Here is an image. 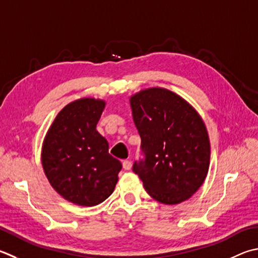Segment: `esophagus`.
I'll use <instances>...</instances> for the list:
<instances>
[{
    "label": "esophagus",
    "instance_id": "obj_1",
    "mask_svg": "<svg viewBox=\"0 0 258 258\" xmlns=\"http://www.w3.org/2000/svg\"><path fill=\"white\" fill-rule=\"evenodd\" d=\"M123 168L125 170H130L131 168H132V162L130 160H124L123 161Z\"/></svg>",
    "mask_w": 258,
    "mask_h": 258
}]
</instances>
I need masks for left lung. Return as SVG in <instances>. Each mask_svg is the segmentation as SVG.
Wrapping results in <instances>:
<instances>
[{
  "instance_id": "8db88e82",
  "label": "left lung",
  "mask_w": 258,
  "mask_h": 258,
  "mask_svg": "<svg viewBox=\"0 0 258 258\" xmlns=\"http://www.w3.org/2000/svg\"><path fill=\"white\" fill-rule=\"evenodd\" d=\"M130 102L142 153L133 171L158 202L177 204L189 199L203 184L210 165L203 120L182 98L166 89H147Z\"/></svg>"
}]
</instances>
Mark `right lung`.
<instances>
[{
    "label": "right lung",
    "mask_w": 258,
    "mask_h": 258,
    "mask_svg": "<svg viewBox=\"0 0 258 258\" xmlns=\"http://www.w3.org/2000/svg\"><path fill=\"white\" fill-rule=\"evenodd\" d=\"M105 102L92 98L73 101L59 111L46 135L41 162L50 185L65 200L93 207L109 198L121 163L108 152L97 132Z\"/></svg>",
    "instance_id": "1"
}]
</instances>
